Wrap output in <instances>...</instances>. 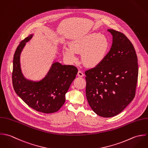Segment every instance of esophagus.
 <instances>
[{
	"mask_svg": "<svg viewBox=\"0 0 148 148\" xmlns=\"http://www.w3.org/2000/svg\"><path fill=\"white\" fill-rule=\"evenodd\" d=\"M77 75H78V76H79V77H82L84 76V73H83L82 71H81V70H79V71H78Z\"/></svg>",
	"mask_w": 148,
	"mask_h": 148,
	"instance_id": "34e87169",
	"label": "esophagus"
}]
</instances>
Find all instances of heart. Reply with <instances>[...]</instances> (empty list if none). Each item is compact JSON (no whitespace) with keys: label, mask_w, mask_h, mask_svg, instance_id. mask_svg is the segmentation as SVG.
Returning a JSON list of instances; mask_svg holds the SVG:
<instances>
[{"label":"heart","mask_w":148,"mask_h":148,"mask_svg":"<svg viewBox=\"0 0 148 148\" xmlns=\"http://www.w3.org/2000/svg\"><path fill=\"white\" fill-rule=\"evenodd\" d=\"M70 47H64L63 53L71 62L77 60V53H81L84 64L89 67H94L101 64L108 53L109 43L108 39L101 34L92 32L71 41Z\"/></svg>","instance_id":"obj_1"}]
</instances>
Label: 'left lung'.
Segmentation results:
<instances>
[{
	"label": "left lung",
	"instance_id": "8db88e82",
	"mask_svg": "<svg viewBox=\"0 0 148 148\" xmlns=\"http://www.w3.org/2000/svg\"><path fill=\"white\" fill-rule=\"evenodd\" d=\"M113 44L98 66L85 71L86 95L98 116L112 117L133 99L138 81V59L134 46L123 33L113 29Z\"/></svg>",
	"mask_w": 148,
	"mask_h": 148
}]
</instances>
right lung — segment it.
Listing matches in <instances>:
<instances>
[{
	"instance_id": "right-lung-1",
	"label": "right lung",
	"mask_w": 148,
	"mask_h": 148,
	"mask_svg": "<svg viewBox=\"0 0 148 148\" xmlns=\"http://www.w3.org/2000/svg\"><path fill=\"white\" fill-rule=\"evenodd\" d=\"M30 35L22 40L17 47L13 59L12 81L18 95L35 110L43 113L58 111L65 102V94L76 77L78 69L73 65L53 64L46 77L41 81L34 82L26 80L20 67V54L31 38Z\"/></svg>"
}]
</instances>
